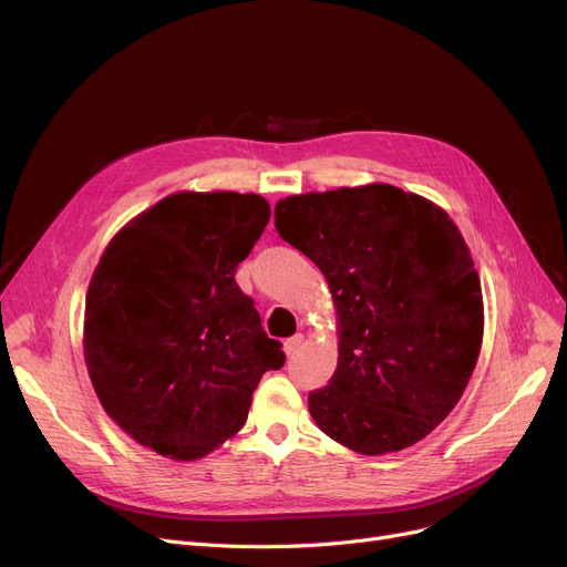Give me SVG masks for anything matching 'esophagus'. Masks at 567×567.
Instances as JSON below:
<instances>
[{"mask_svg":"<svg viewBox=\"0 0 567 567\" xmlns=\"http://www.w3.org/2000/svg\"><path fill=\"white\" fill-rule=\"evenodd\" d=\"M303 347V336H293V338H289V340H285V353L289 355V359H291V355L296 353V351H299Z\"/></svg>","mask_w":567,"mask_h":567,"instance_id":"obj_1","label":"esophagus"}]
</instances>
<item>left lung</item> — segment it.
<instances>
[{
    "instance_id": "1",
    "label": "left lung",
    "mask_w": 567,
    "mask_h": 567,
    "mask_svg": "<svg viewBox=\"0 0 567 567\" xmlns=\"http://www.w3.org/2000/svg\"><path fill=\"white\" fill-rule=\"evenodd\" d=\"M276 229L329 282L338 368L308 395L317 427L361 455L425 439L460 402L483 344V291L441 206L389 184L291 195Z\"/></svg>"
}]
</instances>
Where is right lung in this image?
Wrapping results in <instances>:
<instances>
[{
    "label": "right lung",
    "mask_w": 567,
    "mask_h": 567,
    "mask_svg": "<svg viewBox=\"0 0 567 567\" xmlns=\"http://www.w3.org/2000/svg\"><path fill=\"white\" fill-rule=\"evenodd\" d=\"M271 206L255 193H174L114 234L89 282L84 363L110 419L144 449L199 460L244 427L285 365L234 274Z\"/></svg>",
    "instance_id": "obj_1"
}]
</instances>
